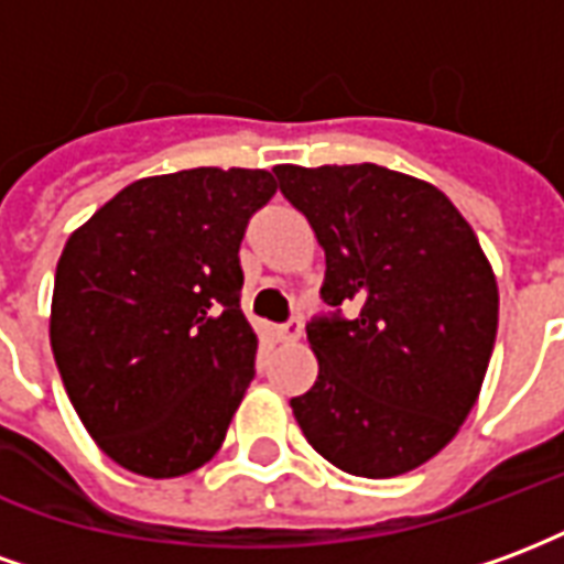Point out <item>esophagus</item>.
Segmentation results:
<instances>
[{"label": "esophagus", "instance_id": "1", "mask_svg": "<svg viewBox=\"0 0 564 564\" xmlns=\"http://www.w3.org/2000/svg\"><path fill=\"white\" fill-rule=\"evenodd\" d=\"M274 335H278V341H299V338H302V323H299V319H290V323L278 326Z\"/></svg>", "mask_w": 564, "mask_h": 564}]
</instances>
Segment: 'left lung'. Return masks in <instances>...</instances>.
<instances>
[{"label": "left lung", "instance_id": "1", "mask_svg": "<svg viewBox=\"0 0 564 564\" xmlns=\"http://www.w3.org/2000/svg\"><path fill=\"white\" fill-rule=\"evenodd\" d=\"M326 253L323 299L354 319L307 326L319 375L295 423L356 477H399L456 437L484 387L498 283L477 235L435 184L362 165H274Z\"/></svg>", "mask_w": 564, "mask_h": 564}]
</instances>
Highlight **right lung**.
<instances>
[{
    "label": "right lung",
    "mask_w": 564,
    "mask_h": 564,
    "mask_svg": "<svg viewBox=\"0 0 564 564\" xmlns=\"http://www.w3.org/2000/svg\"><path fill=\"white\" fill-rule=\"evenodd\" d=\"M278 189L265 169H184L123 186L68 235L51 347L80 423L141 477L196 471L253 380L238 247Z\"/></svg>",
    "instance_id": "right-lung-1"
}]
</instances>
